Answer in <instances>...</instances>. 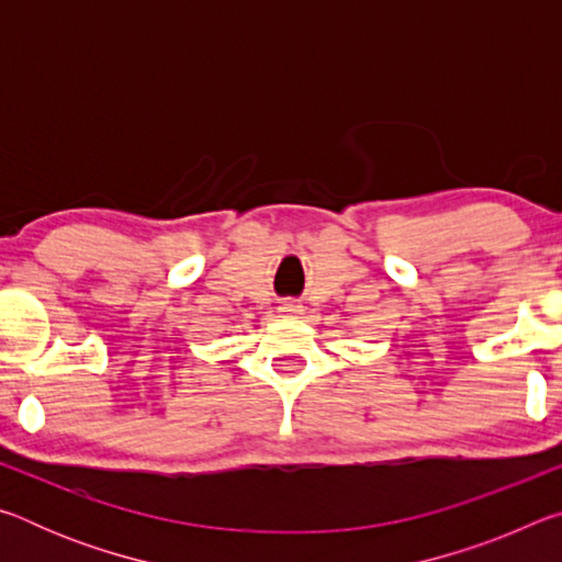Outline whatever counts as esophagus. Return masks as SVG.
Masks as SVG:
<instances>
[{
    "label": "esophagus",
    "mask_w": 562,
    "mask_h": 562,
    "mask_svg": "<svg viewBox=\"0 0 562 562\" xmlns=\"http://www.w3.org/2000/svg\"><path fill=\"white\" fill-rule=\"evenodd\" d=\"M282 312H284V315H300L302 307H300L297 302H288V304H284V307H282Z\"/></svg>",
    "instance_id": "34e87169"
}]
</instances>
